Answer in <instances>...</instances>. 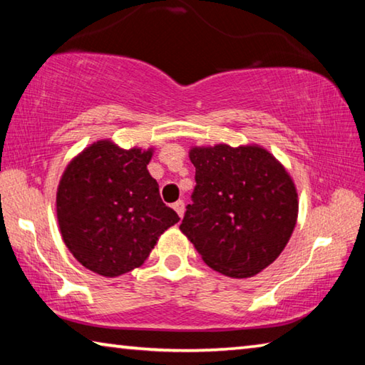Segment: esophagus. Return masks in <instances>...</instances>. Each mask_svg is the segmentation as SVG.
Listing matches in <instances>:
<instances>
[{
	"mask_svg": "<svg viewBox=\"0 0 365 365\" xmlns=\"http://www.w3.org/2000/svg\"><path fill=\"white\" fill-rule=\"evenodd\" d=\"M172 207H174V211L178 214V217H183V212H185V202L182 200H178L177 202H174L172 205Z\"/></svg>",
	"mask_w": 365,
	"mask_h": 365,
	"instance_id": "34e87169",
	"label": "esophagus"
}]
</instances>
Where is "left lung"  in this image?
<instances>
[{"instance_id": "1", "label": "left lung", "mask_w": 365, "mask_h": 365, "mask_svg": "<svg viewBox=\"0 0 365 365\" xmlns=\"http://www.w3.org/2000/svg\"><path fill=\"white\" fill-rule=\"evenodd\" d=\"M191 205L180 230L202 261L246 279L285 248L298 217V195L283 165L259 146L193 148Z\"/></svg>"}]
</instances>
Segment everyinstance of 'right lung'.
<instances>
[{"instance_id":"add662e5","label":"right lung","mask_w":365,"mask_h":365,"mask_svg":"<svg viewBox=\"0 0 365 365\" xmlns=\"http://www.w3.org/2000/svg\"><path fill=\"white\" fill-rule=\"evenodd\" d=\"M151 154L98 141L61 178L56 207L63 240L95 274L117 277L140 267L159 235L180 220L146 169Z\"/></svg>"}]
</instances>
